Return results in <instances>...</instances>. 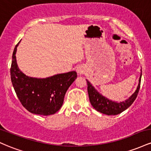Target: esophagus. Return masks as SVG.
<instances>
[{
	"instance_id": "1",
	"label": "esophagus",
	"mask_w": 151,
	"mask_h": 151,
	"mask_svg": "<svg viewBox=\"0 0 151 151\" xmlns=\"http://www.w3.org/2000/svg\"><path fill=\"white\" fill-rule=\"evenodd\" d=\"M76 71H77V72L79 74H81L84 73V69L82 66H78V67H77V68H76Z\"/></svg>"
}]
</instances>
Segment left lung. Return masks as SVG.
I'll return each mask as SVG.
<instances>
[{
    "label": "left lung",
    "mask_w": 151,
    "mask_h": 151,
    "mask_svg": "<svg viewBox=\"0 0 151 151\" xmlns=\"http://www.w3.org/2000/svg\"><path fill=\"white\" fill-rule=\"evenodd\" d=\"M141 76L142 70L141 69V74H140L138 84L136 91L129 98L126 99L125 101L119 102L112 101V100L103 96L101 93H100L97 90L95 89L94 86L91 84V83L88 79H86V82H87L88 94H89V101L91 106L97 111L101 112V113L106 114V115H117V114H121V112L129 108L136 99L140 89Z\"/></svg>",
    "instance_id": "left-lung-1"
}]
</instances>
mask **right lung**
<instances>
[{
	"label": "right lung",
	"instance_id": "add662e5",
	"mask_svg": "<svg viewBox=\"0 0 151 151\" xmlns=\"http://www.w3.org/2000/svg\"><path fill=\"white\" fill-rule=\"evenodd\" d=\"M19 43L12 56L10 77L13 86L22 105L30 113L48 116L56 113L63 104L68 88L77 79L75 71L46 78L28 77L19 69L16 56Z\"/></svg>",
	"mask_w": 151,
	"mask_h": 151
}]
</instances>
